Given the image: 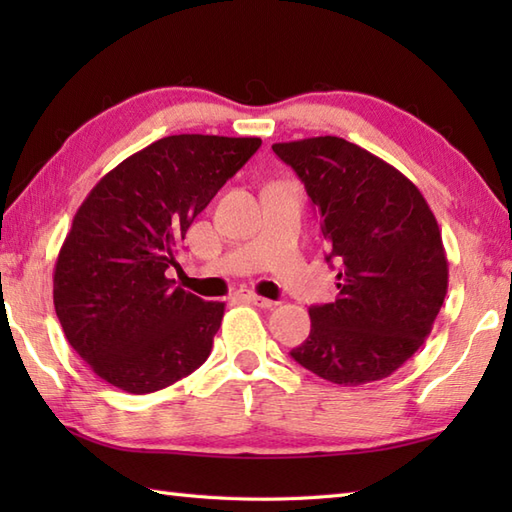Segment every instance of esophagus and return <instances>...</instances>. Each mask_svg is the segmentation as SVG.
<instances>
[{
	"mask_svg": "<svg viewBox=\"0 0 512 512\" xmlns=\"http://www.w3.org/2000/svg\"><path fill=\"white\" fill-rule=\"evenodd\" d=\"M237 299H242L246 303H253V306H257V308H273L275 306V301L259 297V295H255V292H237Z\"/></svg>",
	"mask_w": 512,
	"mask_h": 512,
	"instance_id": "1",
	"label": "esophagus"
}]
</instances>
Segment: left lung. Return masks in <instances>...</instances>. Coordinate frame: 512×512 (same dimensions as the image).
<instances>
[{
  "mask_svg": "<svg viewBox=\"0 0 512 512\" xmlns=\"http://www.w3.org/2000/svg\"><path fill=\"white\" fill-rule=\"evenodd\" d=\"M321 215L339 297L312 306L310 336L290 352L336 385L391 376L427 339L447 297L442 235L416 184L339 136L275 143Z\"/></svg>",
  "mask_w": 512,
  "mask_h": 512,
  "instance_id": "obj_1",
  "label": "left lung"
}]
</instances>
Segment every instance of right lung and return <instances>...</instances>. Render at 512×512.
<instances>
[{"mask_svg":"<svg viewBox=\"0 0 512 512\" xmlns=\"http://www.w3.org/2000/svg\"><path fill=\"white\" fill-rule=\"evenodd\" d=\"M262 138L178 134L125 158L76 211L54 264V310L96 376L151 394L211 354L224 303L165 275L191 222Z\"/></svg>","mask_w":512,"mask_h":512,"instance_id":"add662e5","label":"right lung"}]
</instances>
